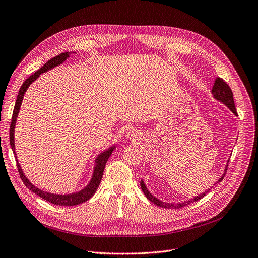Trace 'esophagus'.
Returning a JSON list of instances; mask_svg holds the SVG:
<instances>
[{
	"label": "esophagus",
	"instance_id": "1",
	"mask_svg": "<svg viewBox=\"0 0 258 258\" xmlns=\"http://www.w3.org/2000/svg\"><path fill=\"white\" fill-rule=\"evenodd\" d=\"M127 138L128 139H132V140H138V134L135 133V132H130L127 134Z\"/></svg>",
	"mask_w": 258,
	"mask_h": 258
}]
</instances>
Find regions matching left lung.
I'll return each mask as SVG.
<instances>
[{
	"mask_svg": "<svg viewBox=\"0 0 258 258\" xmlns=\"http://www.w3.org/2000/svg\"><path fill=\"white\" fill-rule=\"evenodd\" d=\"M212 94H213V97H214L216 100H218V101H220V102H222L223 104H225L232 111L234 115H237L236 108H235V104H234L233 93L231 91V88L229 87V85L227 84V82L223 81L221 78H216V80L214 82V85H213V87H212ZM228 162H229V160H228ZM227 169H228V164L225 167V173L221 175V177L218 179V181L215 184L219 183L222 180L223 177H225V175H226ZM215 184H213V185H215ZM140 186L142 188V192L144 193L145 197H147L151 201V203L155 204L156 206H158V207L165 208V209H180V208H183V207H185V206H187L189 204L195 203V201H197V200L201 199L203 197H205L211 191V188L213 187V186L210 187L209 189H207V191H205L204 193H201L198 196H195L194 198H191L189 200L182 201V203L173 204V203H163V201L159 200L158 198H156L154 195H152L150 193L149 189L147 188V186H145V183L142 180L140 182Z\"/></svg>",
	"mask_w": 258,
	"mask_h": 258,
	"instance_id": "left-lung-1",
	"label": "left lung"
}]
</instances>
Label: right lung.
<instances>
[{
    "mask_svg": "<svg viewBox=\"0 0 258 258\" xmlns=\"http://www.w3.org/2000/svg\"><path fill=\"white\" fill-rule=\"evenodd\" d=\"M71 52H63L60 53L59 55H55L54 58L50 59L49 61H47L45 64H44L39 71H37L35 74L31 75L29 78L24 81V83L22 84L18 97H17V101L15 104V108H14V113H13V118H11V124H10V131H9V141H10V147L13 149L15 155H16V159H17V154H16V150H15V127H16V122H17V118L19 115V110L22 104V101H23V97L25 95V92L27 91V88L30 86V84L36 81L39 76L43 73H46L50 70H52L53 67L59 66L60 64H62L67 58L70 57ZM76 53V52H75ZM116 148V145H113V147H109V149L103 151L102 153H100L97 158L95 159V166H94V172H93V176L91 181L88 182V184L82 188L81 191L76 192V193H71V194H53V193H49V192H45L43 189L37 187L33 185L27 177L24 175L23 170L17 159V166H18V171L20 174V177L22 179V181L24 182V184L26 185V187L32 193L37 194L38 196H40L41 198H43L44 200L48 201V203L52 204V205H57V206H67V207H72V206H77L85 203L89 198H92L93 195L95 194V192L97 191V188L101 182L102 179V175L104 172V167L105 164L108 160V158L110 157L111 153L114 152Z\"/></svg>",
    "mask_w": 258,
    "mask_h": 258,
    "instance_id": "right-lung-1",
    "label": "right lung"
}]
</instances>
